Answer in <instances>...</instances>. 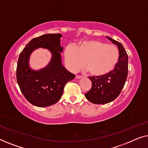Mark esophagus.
Returning <instances> with one entry per match:
<instances>
[{"label":"esophagus","instance_id":"obj_1","mask_svg":"<svg viewBox=\"0 0 148 148\" xmlns=\"http://www.w3.org/2000/svg\"><path fill=\"white\" fill-rule=\"evenodd\" d=\"M82 78V76H80V75H76V78H77V79H80Z\"/></svg>","mask_w":148,"mask_h":148}]
</instances>
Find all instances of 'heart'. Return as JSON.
Wrapping results in <instances>:
<instances>
[{
    "instance_id": "heart-1",
    "label": "heart",
    "mask_w": 148,
    "mask_h": 148,
    "mask_svg": "<svg viewBox=\"0 0 148 148\" xmlns=\"http://www.w3.org/2000/svg\"><path fill=\"white\" fill-rule=\"evenodd\" d=\"M66 66L70 71L76 72L84 66L91 76L101 77L113 71L120 58L119 49L99 40L79 43L76 48L68 45L64 50Z\"/></svg>"
}]
</instances>
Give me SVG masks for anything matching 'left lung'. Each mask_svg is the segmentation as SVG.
<instances>
[{
    "instance_id": "1",
    "label": "left lung",
    "mask_w": 148,
    "mask_h": 148,
    "mask_svg": "<svg viewBox=\"0 0 148 148\" xmlns=\"http://www.w3.org/2000/svg\"><path fill=\"white\" fill-rule=\"evenodd\" d=\"M118 46L120 58L113 71L101 77H89L92 82L91 89L85 97L94 104H106L118 97L123 88L128 74V56L121 43L108 37Z\"/></svg>"
}]
</instances>
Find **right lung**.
Wrapping results in <instances>:
<instances>
[{"mask_svg":"<svg viewBox=\"0 0 148 148\" xmlns=\"http://www.w3.org/2000/svg\"><path fill=\"white\" fill-rule=\"evenodd\" d=\"M58 34H45L35 37L29 42L21 52L16 66V80L20 90L31 104L45 107L57 103L61 99L65 84L72 80L75 74L62 65L59 51L60 37ZM37 47L49 49L53 53L51 63L46 68L33 71L28 65L30 53Z\"/></svg>","mask_w":148,"mask_h":148,"instance_id":"obj_1","label":"right lung"}]
</instances>
